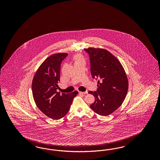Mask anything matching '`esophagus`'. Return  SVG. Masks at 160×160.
Instances as JSON below:
<instances>
[{"label":"esophagus","instance_id":"34e87169","mask_svg":"<svg viewBox=\"0 0 160 160\" xmlns=\"http://www.w3.org/2000/svg\"><path fill=\"white\" fill-rule=\"evenodd\" d=\"M79 93L81 94H87V92H79Z\"/></svg>","mask_w":160,"mask_h":160}]
</instances>
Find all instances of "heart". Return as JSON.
Listing matches in <instances>:
<instances>
[{"mask_svg": "<svg viewBox=\"0 0 160 160\" xmlns=\"http://www.w3.org/2000/svg\"><path fill=\"white\" fill-rule=\"evenodd\" d=\"M75 59H76V62L78 61V60H82V58H80L79 56H76L75 57Z\"/></svg>", "mask_w": 160, "mask_h": 160, "instance_id": "1", "label": "heart"}]
</instances>
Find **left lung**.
<instances>
[{
	"instance_id": "left-lung-1",
	"label": "left lung",
	"mask_w": 160,
	"mask_h": 160,
	"mask_svg": "<svg viewBox=\"0 0 160 160\" xmlns=\"http://www.w3.org/2000/svg\"><path fill=\"white\" fill-rule=\"evenodd\" d=\"M84 50L89 55L92 78H100L97 91L88 92L95 97L90 107L98 114L107 116L120 107L126 98L128 88L126 72L118 60L106 50Z\"/></svg>"
}]
</instances>
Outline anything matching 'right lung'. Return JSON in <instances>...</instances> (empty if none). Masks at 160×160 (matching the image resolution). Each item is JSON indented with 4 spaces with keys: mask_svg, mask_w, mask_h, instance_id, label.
<instances>
[{
    "mask_svg": "<svg viewBox=\"0 0 160 160\" xmlns=\"http://www.w3.org/2000/svg\"><path fill=\"white\" fill-rule=\"evenodd\" d=\"M65 53L54 54L46 58L34 74L32 88L34 102L39 110L47 116L58 120L68 113L73 98L78 92H58L59 89L60 66L68 56Z\"/></svg>",
    "mask_w": 160,
    "mask_h": 160,
    "instance_id": "obj_1",
    "label": "right lung"
}]
</instances>
